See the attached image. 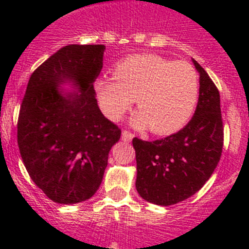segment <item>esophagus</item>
<instances>
[{
	"label": "esophagus",
	"instance_id": "34e87169",
	"mask_svg": "<svg viewBox=\"0 0 249 249\" xmlns=\"http://www.w3.org/2000/svg\"><path fill=\"white\" fill-rule=\"evenodd\" d=\"M132 138H133V135H132L129 131H122V141L123 142H131Z\"/></svg>",
	"mask_w": 249,
	"mask_h": 249
}]
</instances>
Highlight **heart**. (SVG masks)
<instances>
[{"mask_svg":"<svg viewBox=\"0 0 249 249\" xmlns=\"http://www.w3.org/2000/svg\"><path fill=\"white\" fill-rule=\"evenodd\" d=\"M101 111L116 121L136 98L140 111L132 123L156 135L177 132L188 122L199 94L197 72L186 62L158 54H132L114 66V77L101 74L94 81Z\"/></svg>","mask_w":249,"mask_h":249,"instance_id":"heart-1","label":"heart"}]
</instances>
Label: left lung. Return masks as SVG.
Segmentation results:
<instances>
[{
	"label": "left lung",
	"instance_id": "left-lung-1",
	"mask_svg": "<svg viewBox=\"0 0 249 249\" xmlns=\"http://www.w3.org/2000/svg\"><path fill=\"white\" fill-rule=\"evenodd\" d=\"M199 73V96L192 120L162 140L133 138L138 195L158 206H171L201 190L218 164L223 147L219 92L208 73L192 59Z\"/></svg>",
	"mask_w": 249,
	"mask_h": 249
}]
</instances>
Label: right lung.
Segmentation results:
<instances>
[{
  "instance_id": "1",
  "label": "right lung",
  "mask_w": 249,
  "mask_h": 249,
  "mask_svg": "<svg viewBox=\"0 0 249 249\" xmlns=\"http://www.w3.org/2000/svg\"><path fill=\"white\" fill-rule=\"evenodd\" d=\"M103 45L59 48L31 74L19 108L17 142L28 175L59 204L89 199L100 188L121 129L101 112L93 82ZM72 85V90L62 86Z\"/></svg>"
}]
</instances>
